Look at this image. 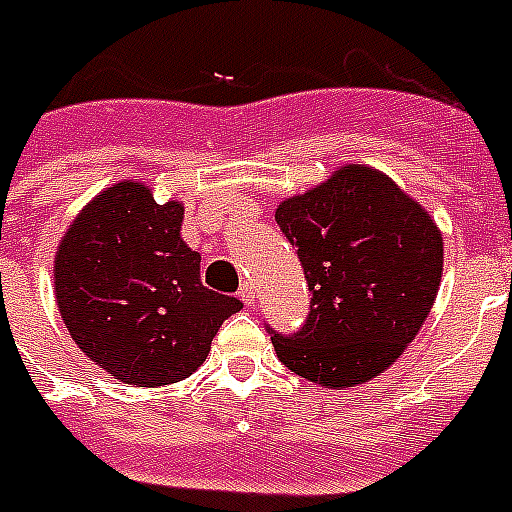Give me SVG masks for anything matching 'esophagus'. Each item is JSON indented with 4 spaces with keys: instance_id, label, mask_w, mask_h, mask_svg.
I'll return each instance as SVG.
<instances>
[{
    "instance_id": "1",
    "label": "esophagus",
    "mask_w": 512,
    "mask_h": 512,
    "mask_svg": "<svg viewBox=\"0 0 512 512\" xmlns=\"http://www.w3.org/2000/svg\"><path fill=\"white\" fill-rule=\"evenodd\" d=\"M239 297H242V302L247 307L255 305V284H252V281H244L242 289H239Z\"/></svg>"
}]
</instances>
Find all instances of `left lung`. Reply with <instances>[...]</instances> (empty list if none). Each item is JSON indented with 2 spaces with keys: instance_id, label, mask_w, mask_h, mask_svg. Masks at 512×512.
<instances>
[{
  "instance_id": "1",
  "label": "left lung",
  "mask_w": 512,
  "mask_h": 512,
  "mask_svg": "<svg viewBox=\"0 0 512 512\" xmlns=\"http://www.w3.org/2000/svg\"><path fill=\"white\" fill-rule=\"evenodd\" d=\"M276 223L305 268L310 313L270 342L297 376L347 389L381 376L421 331L442 281V231L392 178L344 165L284 199Z\"/></svg>"
}]
</instances>
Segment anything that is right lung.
<instances>
[{"label": "right lung", "mask_w": 512, "mask_h": 512, "mask_svg": "<svg viewBox=\"0 0 512 512\" xmlns=\"http://www.w3.org/2000/svg\"><path fill=\"white\" fill-rule=\"evenodd\" d=\"M181 202L120 181L99 191L62 236L54 297L91 363L123 384L162 386L205 363L242 302L202 286V257L181 239Z\"/></svg>", "instance_id": "1"}]
</instances>
